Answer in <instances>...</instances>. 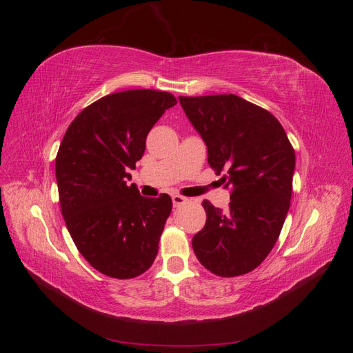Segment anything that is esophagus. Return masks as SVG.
Instances as JSON below:
<instances>
[{"mask_svg": "<svg viewBox=\"0 0 353 353\" xmlns=\"http://www.w3.org/2000/svg\"><path fill=\"white\" fill-rule=\"evenodd\" d=\"M188 200H190V199H187V197H184V196H179V194L172 196V203H174L175 208L185 205V203H188Z\"/></svg>", "mask_w": 353, "mask_h": 353, "instance_id": "esophagus-1", "label": "esophagus"}]
</instances>
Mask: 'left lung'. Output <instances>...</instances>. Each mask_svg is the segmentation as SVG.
I'll use <instances>...</instances> for the list:
<instances>
[{
	"mask_svg": "<svg viewBox=\"0 0 353 353\" xmlns=\"http://www.w3.org/2000/svg\"><path fill=\"white\" fill-rule=\"evenodd\" d=\"M179 103L231 197L225 212L203 200L206 223L193 237L194 253L215 275L248 274L270 254L284 225L294 148L272 113L236 94L179 97Z\"/></svg>",
	"mask_w": 353,
	"mask_h": 353,
	"instance_id": "8db88e82",
	"label": "left lung"
}]
</instances>
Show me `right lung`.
I'll return each mask as SVG.
<instances>
[{
	"label": "right lung",
	"mask_w": 353,
	"mask_h": 353,
	"mask_svg": "<svg viewBox=\"0 0 353 353\" xmlns=\"http://www.w3.org/2000/svg\"><path fill=\"white\" fill-rule=\"evenodd\" d=\"M176 104L170 92L128 90L85 108L63 137L56 156L61 215L79 253L99 272L135 279L153 265L165 222L168 194L140 196L126 185L160 116Z\"/></svg>",
	"instance_id": "add662e5"
}]
</instances>
